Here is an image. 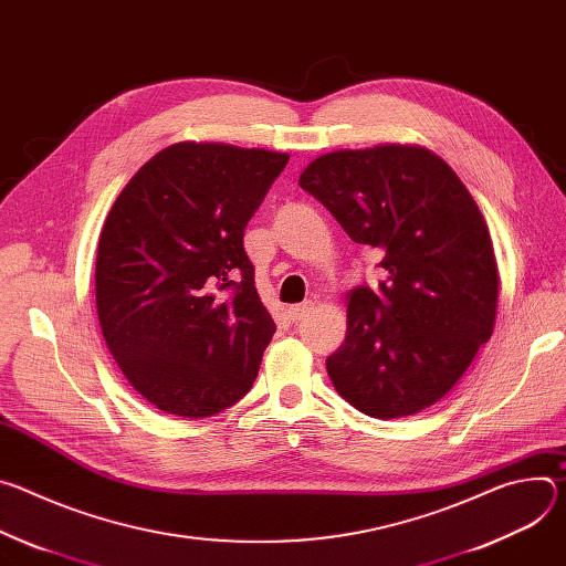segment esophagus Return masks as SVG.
Wrapping results in <instances>:
<instances>
[{"instance_id": "obj_1", "label": "esophagus", "mask_w": 566, "mask_h": 566, "mask_svg": "<svg viewBox=\"0 0 566 566\" xmlns=\"http://www.w3.org/2000/svg\"><path fill=\"white\" fill-rule=\"evenodd\" d=\"M311 308H313V304H311V302H302V304H293V306H289V317H291V322H300V319H304V317L311 313Z\"/></svg>"}]
</instances>
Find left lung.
I'll return each mask as SVG.
<instances>
[{
  "label": "left lung",
  "mask_w": 566,
  "mask_h": 566,
  "mask_svg": "<svg viewBox=\"0 0 566 566\" xmlns=\"http://www.w3.org/2000/svg\"><path fill=\"white\" fill-rule=\"evenodd\" d=\"M300 188L387 280L349 291L347 336L327 358L338 394L371 419L412 417L443 398L489 343L500 295L491 232L443 158L419 145L317 156Z\"/></svg>",
  "instance_id": "8db88e82"
}]
</instances>
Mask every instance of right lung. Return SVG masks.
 I'll list each match as a JSON object with an SVG mask.
<instances>
[{"label":"right lung","instance_id":"add662e5","mask_svg":"<svg viewBox=\"0 0 566 566\" xmlns=\"http://www.w3.org/2000/svg\"><path fill=\"white\" fill-rule=\"evenodd\" d=\"M286 164L269 149L177 143L114 201L96 255L98 319L120 371L158 410L203 419L253 387L275 322L244 228Z\"/></svg>","mask_w":566,"mask_h":566}]
</instances>
